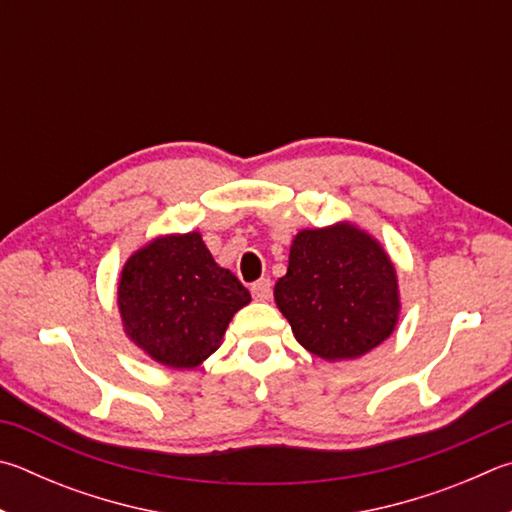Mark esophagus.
<instances>
[{"label": "esophagus", "mask_w": 512, "mask_h": 512, "mask_svg": "<svg viewBox=\"0 0 512 512\" xmlns=\"http://www.w3.org/2000/svg\"><path fill=\"white\" fill-rule=\"evenodd\" d=\"M250 293H253V297H255L257 302L271 300V293H273L271 280H259V282H255L253 286H250Z\"/></svg>", "instance_id": "esophagus-1"}]
</instances>
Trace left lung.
Instances as JSON below:
<instances>
[{
	"label": "left lung",
	"instance_id": "obj_1",
	"mask_svg": "<svg viewBox=\"0 0 512 512\" xmlns=\"http://www.w3.org/2000/svg\"><path fill=\"white\" fill-rule=\"evenodd\" d=\"M275 304L306 351L336 362L365 356L392 336L401 293L380 241L340 221L297 232Z\"/></svg>",
	"mask_w": 512,
	"mask_h": 512
}]
</instances>
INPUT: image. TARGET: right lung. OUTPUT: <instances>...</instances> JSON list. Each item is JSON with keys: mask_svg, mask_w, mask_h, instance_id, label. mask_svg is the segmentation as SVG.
I'll use <instances>...</instances> for the list:
<instances>
[{"mask_svg": "<svg viewBox=\"0 0 512 512\" xmlns=\"http://www.w3.org/2000/svg\"><path fill=\"white\" fill-rule=\"evenodd\" d=\"M248 288L221 268L201 232L161 235L127 259L118 311L134 345L172 369H194L212 356Z\"/></svg>", "mask_w": 512, "mask_h": 512, "instance_id": "right-lung-1", "label": "right lung"}]
</instances>
